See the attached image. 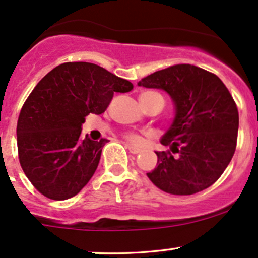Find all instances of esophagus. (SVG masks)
Here are the masks:
<instances>
[{
  "instance_id": "obj_1",
  "label": "esophagus",
  "mask_w": 258,
  "mask_h": 258,
  "mask_svg": "<svg viewBox=\"0 0 258 258\" xmlns=\"http://www.w3.org/2000/svg\"><path fill=\"white\" fill-rule=\"evenodd\" d=\"M125 147H126V149H128V150H129L132 154H139V153H142V150H140L139 148H135V147H133V145H130V144H126Z\"/></svg>"
}]
</instances>
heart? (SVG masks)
<instances>
[{"mask_svg": "<svg viewBox=\"0 0 258 258\" xmlns=\"http://www.w3.org/2000/svg\"><path fill=\"white\" fill-rule=\"evenodd\" d=\"M126 139H128L129 142L134 143V144H139V143H142V137L135 134V133H129V134H126Z\"/></svg>", "mask_w": 258, "mask_h": 258, "instance_id": "1", "label": "heart"}]
</instances>
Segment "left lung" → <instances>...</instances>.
<instances>
[{"label": "left lung", "mask_w": 258, "mask_h": 258, "mask_svg": "<svg viewBox=\"0 0 258 258\" xmlns=\"http://www.w3.org/2000/svg\"><path fill=\"white\" fill-rule=\"evenodd\" d=\"M138 86L164 90L175 105L174 120L160 140L170 149L155 151L158 165L147 174L150 181L172 195L211 186L230 164L237 143L238 110L226 86L191 64L158 71Z\"/></svg>", "instance_id": "left-lung-1"}]
</instances>
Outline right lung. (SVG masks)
Listing matches in <instances>:
<instances>
[{"instance_id":"right-lung-1","label":"right lung","mask_w":258,"mask_h":258,"mask_svg":"<svg viewBox=\"0 0 258 258\" xmlns=\"http://www.w3.org/2000/svg\"><path fill=\"white\" fill-rule=\"evenodd\" d=\"M133 89L129 81L87 62L59 64L38 82L17 121L23 172L52 200L76 196L93 176L108 142L82 137L88 114H102L114 93Z\"/></svg>"}]
</instances>
